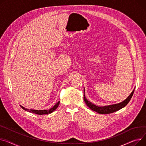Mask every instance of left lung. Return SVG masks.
<instances>
[{"mask_svg": "<svg viewBox=\"0 0 146 146\" xmlns=\"http://www.w3.org/2000/svg\"><path fill=\"white\" fill-rule=\"evenodd\" d=\"M134 92V89L133 91L131 92V93L130 94V96L128 97V98L126 99L125 100L122 102L121 103H120L119 104H113L110 106H104V107H99L98 106H96L90 102L89 101L87 100L86 98L85 95H84V101L85 102V103L87 104V106L89 107V108L97 112L99 114H110L114 113L116 111H117L121 109H122L124 107H125L126 105L128 104V103L130 102V99H131L132 96L133 95Z\"/></svg>", "mask_w": 146, "mask_h": 146, "instance_id": "obj_1", "label": "left lung"}]
</instances>
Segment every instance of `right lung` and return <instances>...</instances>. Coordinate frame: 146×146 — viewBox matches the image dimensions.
Instances as JSON below:
<instances>
[{
    "label": "right lung",
    "instance_id": "add662e5",
    "mask_svg": "<svg viewBox=\"0 0 146 146\" xmlns=\"http://www.w3.org/2000/svg\"><path fill=\"white\" fill-rule=\"evenodd\" d=\"M59 103L60 102H59L58 103H57L52 108L48 109V110H29V109H25V108H23V106H21V108L26 110V111H29L31 113H35L36 114H39V115H42V114H50L51 113H52L53 111H54L57 108L58 106H59Z\"/></svg>",
    "mask_w": 146,
    "mask_h": 146
}]
</instances>
